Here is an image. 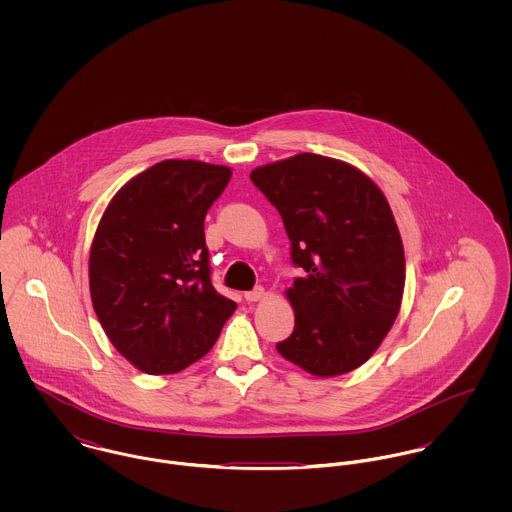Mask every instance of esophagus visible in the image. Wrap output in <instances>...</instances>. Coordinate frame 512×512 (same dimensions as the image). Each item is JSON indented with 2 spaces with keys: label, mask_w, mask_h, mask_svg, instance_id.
Listing matches in <instances>:
<instances>
[{
  "label": "esophagus",
  "mask_w": 512,
  "mask_h": 512,
  "mask_svg": "<svg viewBox=\"0 0 512 512\" xmlns=\"http://www.w3.org/2000/svg\"><path fill=\"white\" fill-rule=\"evenodd\" d=\"M262 297H264V288H262V286H258V288L250 290V292H244V299H246V301H258V299H262Z\"/></svg>",
  "instance_id": "esophagus-1"
}]
</instances>
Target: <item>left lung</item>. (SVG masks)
<instances>
[{
  "instance_id": "1",
  "label": "left lung",
  "mask_w": 512,
  "mask_h": 512,
  "mask_svg": "<svg viewBox=\"0 0 512 512\" xmlns=\"http://www.w3.org/2000/svg\"><path fill=\"white\" fill-rule=\"evenodd\" d=\"M250 179L278 209L303 270L286 292L295 327L278 353L315 376L355 370L390 331L404 293L388 201L365 173L317 153L258 167Z\"/></svg>"
}]
</instances>
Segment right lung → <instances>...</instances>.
I'll return each mask as SVG.
<instances>
[{"instance_id":"add662e5","label":"right lung","mask_w":512,"mask_h":512,"mask_svg":"<svg viewBox=\"0 0 512 512\" xmlns=\"http://www.w3.org/2000/svg\"><path fill=\"white\" fill-rule=\"evenodd\" d=\"M230 169L167 159L110 201L90 248V295L112 345L147 374L205 357L236 303L211 282L205 217Z\"/></svg>"}]
</instances>
